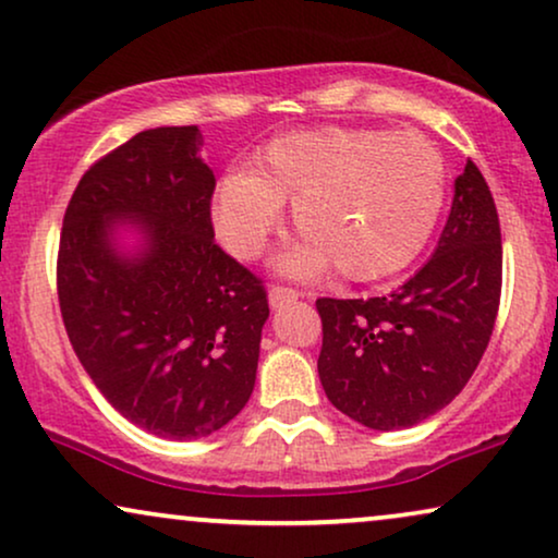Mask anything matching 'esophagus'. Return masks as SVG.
<instances>
[{
    "label": "esophagus",
    "instance_id": "34e87169",
    "mask_svg": "<svg viewBox=\"0 0 558 558\" xmlns=\"http://www.w3.org/2000/svg\"><path fill=\"white\" fill-rule=\"evenodd\" d=\"M299 291L295 288H288V286H272L270 288V306L272 308H283L288 303L299 301Z\"/></svg>",
    "mask_w": 558,
    "mask_h": 558
}]
</instances>
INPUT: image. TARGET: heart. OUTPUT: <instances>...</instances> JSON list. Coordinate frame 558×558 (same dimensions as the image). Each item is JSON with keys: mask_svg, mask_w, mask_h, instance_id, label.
<instances>
[{"mask_svg": "<svg viewBox=\"0 0 558 558\" xmlns=\"http://www.w3.org/2000/svg\"><path fill=\"white\" fill-rule=\"evenodd\" d=\"M444 196L447 166L423 135L318 128L267 143L255 173L221 178L214 225L234 257L255 259L293 204L306 240L280 259L286 272L316 278L337 265L349 280H380L426 247Z\"/></svg>", "mask_w": 558, "mask_h": 558, "instance_id": "heart-1", "label": "heart"}]
</instances>
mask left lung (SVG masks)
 I'll return each mask as SVG.
<instances>
[{
	"label": "left lung",
	"instance_id": "1",
	"mask_svg": "<svg viewBox=\"0 0 558 558\" xmlns=\"http://www.w3.org/2000/svg\"><path fill=\"white\" fill-rule=\"evenodd\" d=\"M500 291V219L480 168L466 160L436 252L411 280L377 299L316 301L326 398L375 430L426 421L477 369Z\"/></svg>",
	"mask_w": 558,
	"mask_h": 558
}]
</instances>
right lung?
<instances>
[{"label": "right lung", "instance_id": "obj_1", "mask_svg": "<svg viewBox=\"0 0 558 558\" xmlns=\"http://www.w3.org/2000/svg\"><path fill=\"white\" fill-rule=\"evenodd\" d=\"M202 132L145 130L94 162L73 191L58 247V303L71 347L124 418L160 439L227 426L255 388L270 316L263 280L214 242L217 178ZM117 220L144 250L124 256Z\"/></svg>", "mask_w": 558, "mask_h": 558}]
</instances>
